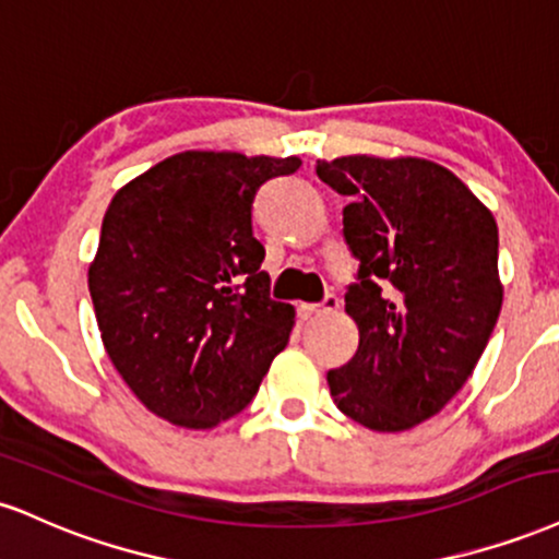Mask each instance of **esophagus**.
<instances>
[{"instance_id":"34e87169","label":"esophagus","mask_w":559,"mask_h":559,"mask_svg":"<svg viewBox=\"0 0 559 559\" xmlns=\"http://www.w3.org/2000/svg\"><path fill=\"white\" fill-rule=\"evenodd\" d=\"M337 308H340V298H337V295L326 293L321 304H304V306L298 308V311H300V317H304V319H311V317H319V313H332V311H337Z\"/></svg>"}]
</instances>
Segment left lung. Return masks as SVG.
Segmentation results:
<instances>
[{"label": "left lung", "instance_id": "left-lung-1", "mask_svg": "<svg viewBox=\"0 0 559 559\" xmlns=\"http://www.w3.org/2000/svg\"><path fill=\"white\" fill-rule=\"evenodd\" d=\"M317 175L350 195L343 235L358 259L345 293L358 350L326 373L330 392L366 429H413L468 382L500 317L497 222L435 162L340 156Z\"/></svg>", "mask_w": 559, "mask_h": 559}]
</instances>
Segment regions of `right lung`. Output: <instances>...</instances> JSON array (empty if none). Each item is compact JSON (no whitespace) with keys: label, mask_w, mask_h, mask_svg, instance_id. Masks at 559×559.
<instances>
[{"label":"right lung","mask_w":559,"mask_h":559,"mask_svg":"<svg viewBox=\"0 0 559 559\" xmlns=\"http://www.w3.org/2000/svg\"><path fill=\"white\" fill-rule=\"evenodd\" d=\"M298 156L186 151L117 190L88 290L111 364L156 416L186 429L238 416L290 337L269 295L253 201Z\"/></svg>","instance_id":"1"}]
</instances>
